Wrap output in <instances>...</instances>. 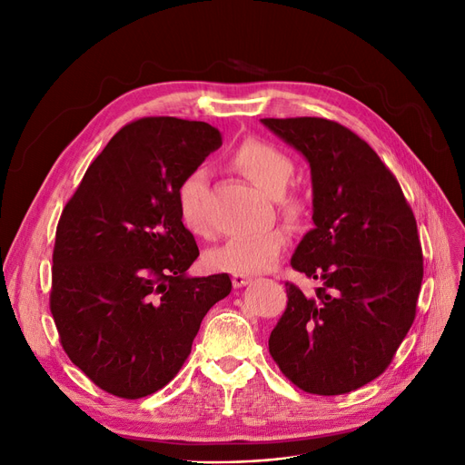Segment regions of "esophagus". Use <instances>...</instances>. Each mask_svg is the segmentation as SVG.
<instances>
[{
	"instance_id": "1",
	"label": "esophagus",
	"mask_w": 465,
	"mask_h": 465,
	"mask_svg": "<svg viewBox=\"0 0 465 465\" xmlns=\"http://www.w3.org/2000/svg\"><path fill=\"white\" fill-rule=\"evenodd\" d=\"M252 279L251 277H247V275H239V273H235V275H232V284H233V288H241V286H245V284H249Z\"/></svg>"
}]
</instances>
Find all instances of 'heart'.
<instances>
[{"instance_id": "1", "label": "heart", "mask_w": 465, "mask_h": 465, "mask_svg": "<svg viewBox=\"0 0 465 465\" xmlns=\"http://www.w3.org/2000/svg\"><path fill=\"white\" fill-rule=\"evenodd\" d=\"M232 167L249 183L258 186L272 198L286 190L292 175H294V162L281 151L279 146L260 139H247L239 144L230 160ZM205 192V173L202 169H193L177 186V205L183 224L193 235L205 237L209 224L202 211V198ZM279 209L290 220H300L305 213V203L296 195L281 198ZM288 245V233L284 228H272L252 237H237L226 245L207 252L205 262L211 270L226 273H263L277 265Z\"/></svg>"}]
</instances>
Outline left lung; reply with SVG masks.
<instances>
[{"label": "left lung", "instance_id": "8db88e82", "mask_svg": "<svg viewBox=\"0 0 465 465\" xmlns=\"http://www.w3.org/2000/svg\"><path fill=\"white\" fill-rule=\"evenodd\" d=\"M309 160L311 230L290 265L319 279L286 286L270 354L303 392L349 394L386 371L417 316L424 277L417 218L398 179L349 128L319 116L262 118Z\"/></svg>", "mask_w": 465, "mask_h": 465}]
</instances>
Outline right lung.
I'll return each mask as SVG.
<instances>
[{
  "instance_id": "right-lung-1",
  "label": "right lung",
  "mask_w": 465,
  "mask_h": 465,
  "mask_svg": "<svg viewBox=\"0 0 465 465\" xmlns=\"http://www.w3.org/2000/svg\"><path fill=\"white\" fill-rule=\"evenodd\" d=\"M223 144L207 122L144 116L120 128L67 200L51 312L69 360L104 392L139 400L173 379L226 273L186 277L200 251L177 186Z\"/></svg>"
}]
</instances>
